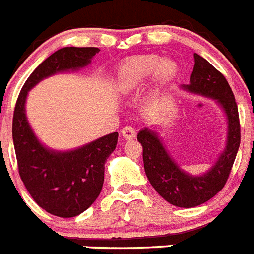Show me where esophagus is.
<instances>
[{
	"label": "esophagus",
	"instance_id": "obj_1",
	"mask_svg": "<svg viewBox=\"0 0 254 254\" xmlns=\"http://www.w3.org/2000/svg\"><path fill=\"white\" fill-rule=\"evenodd\" d=\"M122 135H123V138L127 139V140H131V139L135 138L136 131L134 127H130V125H127V127H125L124 129L122 130Z\"/></svg>",
	"mask_w": 254,
	"mask_h": 254
}]
</instances>
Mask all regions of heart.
I'll use <instances>...</instances> for the list:
<instances>
[{
    "label": "heart",
    "instance_id": "b5f03b06",
    "mask_svg": "<svg viewBox=\"0 0 254 254\" xmlns=\"http://www.w3.org/2000/svg\"><path fill=\"white\" fill-rule=\"evenodd\" d=\"M176 64L171 61L159 62V57L154 54L134 57L125 62L119 68L116 83L122 91H132L141 82L154 72V78L158 83L170 81L176 73Z\"/></svg>",
    "mask_w": 254,
    "mask_h": 254
}]
</instances>
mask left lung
Here are the masks:
<instances>
[{"label": "left lung", "instance_id": "8db88e82", "mask_svg": "<svg viewBox=\"0 0 254 254\" xmlns=\"http://www.w3.org/2000/svg\"><path fill=\"white\" fill-rule=\"evenodd\" d=\"M193 58L190 84L182 87L216 100L228 119L227 147L216 163L205 175H189L173 162L154 131L144 129L138 132V141L143 147L144 170L150 185L164 200L178 207L198 206L225 186L241 144L238 106L229 83L206 59L196 53Z\"/></svg>", "mask_w": 254, "mask_h": 254}]
</instances>
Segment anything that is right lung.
<instances>
[{"label":"right lung","mask_w":254,"mask_h":254,"mask_svg":"<svg viewBox=\"0 0 254 254\" xmlns=\"http://www.w3.org/2000/svg\"><path fill=\"white\" fill-rule=\"evenodd\" d=\"M99 48L67 47L48 57L22 86L15 105L12 139L19 175L39 206L59 218H73L87 210L104 185L105 162L118 144V132L70 152L47 149L31 130L25 114L27 92L58 72L90 64Z\"/></svg>","instance_id":"obj_1"}]
</instances>
